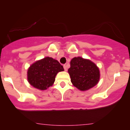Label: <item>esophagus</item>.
<instances>
[{
	"label": "esophagus",
	"mask_w": 130,
	"mask_h": 130,
	"mask_svg": "<svg viewBox=\"0 0 130 130\" xmlns=\"http://www.w3.org/2000/svg\"><path fill=\"white\" fill-rule=\"evenodd\" d=\"M63 68H64V70H65V71H67V67L66 65H63Z\"/></svg>",
	"instance_id": "1"
}]
</instances>
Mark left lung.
<instances>
[{"label": "left lung", "mask_w": 130, "mask_h": 130, "mask_svg": "<svg viewBox=\"0 0 130 130\" xmlns=\"http://www.w3.org/2000/svg\"><path fill=\"white\" fill-rule=\"evenodd\" d=\"M68 72L71 83L80 91H86L93 87L100 78L99 68L96 64L81 57L71 59Z\"/></svg>", "instance_id": "8db88e82"}]
</instances>
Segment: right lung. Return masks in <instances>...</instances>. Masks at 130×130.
I'll list each match as a JSON object with an SVG mask.
<instances>
[{"instance_id":"right-lung-1","label":"right lung","mask_w":130,"mask_h":130,"mask_svg":"<svg viewBox=\"0 0 130 130\" xmlns=\"http://www.w3.org/2000/svg\"><path fill=\"white\" fill-rule=\"evenodd\" d=\"M64 71L56 59L46 57L33 63L27 70V80L32 87L45 90L53 86L57 74Z\"/></svg>"}]
</instances>
